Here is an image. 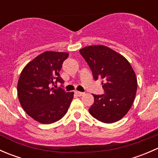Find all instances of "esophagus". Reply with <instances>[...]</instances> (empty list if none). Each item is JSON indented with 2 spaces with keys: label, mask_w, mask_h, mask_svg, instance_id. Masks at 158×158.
I'll return each mask as SVG.
<instances>
[{
  "label": "esophagus",
  "mask_w": 158,
  "mask_h": 158,
  "mask_svg": "<svg viewBox=\"0 0 158 158\" xmlns=\"http://www.w3.org/2000/svg\"><path fill=\"white\" fill-rule=\"evenodd\" d=\"M75 93H76L78 96H82V95H84V92H79V91H76V92H75Z\"/></svg>",
  "instance_id": "esophagus-1"
}]
</instances>
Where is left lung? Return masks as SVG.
Wrapping results in <instances>:
<instances>
[{"label":"left lung","mask_w":158,"mask_h":158,"mask_svg":"<svg viewBox=\"0 0 158 158\" xmlns=\"http://www.w3.org/2000/svg\"><path fill=\"white\" fill-rule=\"evenodd\" d=\"M79 52L88 63L95 80L102 79L105 94L93 95L89 109L92 117L104 123H113L128 113L138 87L136 75L123 56L105 46H89Z\"/></svg>","instance_id":"8db88e82"}]
</instances>
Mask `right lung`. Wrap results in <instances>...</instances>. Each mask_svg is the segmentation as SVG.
<instances>
[{"instance_id":"add662e5","label":"right lung","mask_w":158,"mask_h":158,"mask_svg":"<svg viewBox=\"0 0 158 158\" xmlns=\"http://www.w3.org/2000/svg\"><path fill=\"white\" fill-rule=\"evenodd\" d=\"M68 52L47 51L30 61L20 73L17 95L28 115L42 124H51L61 119L67 112L74 92L62 88H51L63 83L60 71Z\"/></svg>"}]
</instances>
